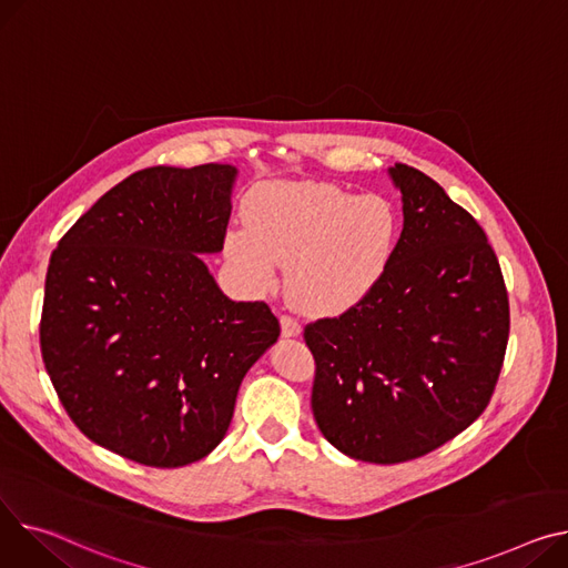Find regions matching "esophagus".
Segmentation results:
<instances>
[{
	"mask_svg": "<svg viewBox=\"0 0 568 568\" xmlns=\"http://www.w3.org/2000/svg\"><path fill=\"white\" fill-rule=\"evenodd\" d=\"M281 333H283L285 337H294V335H298V333H301V324H298V320H294L292 315H283V317H281Z\"/></svg>",
	"mask_w": 568,
	"mask_h": 568,
	"instance_id": "34e87169",
	"label": "esophagus"
}]
</instances>
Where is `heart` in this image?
<instances>
[{
    "instance_id": "1",
    "label": "heart",
    "mask_w": 568,
    "mask_h": 568,
    "mask_svg": "<svg viewBox=\"0 0 568 568\" xmlns=\"http://www.w3.org/2000/svg\"><path fill=\"white\" fill-rule=\"evenodd\" d=\"M248 225L225 237V251L260 285L290 267V292L311 313H339L382 281L399 237L395 205L335 184H270L246 203Z\"/></svg>"
}]
</instances>
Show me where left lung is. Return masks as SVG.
<instances>
[{
  "mask_svg": "<svg viewBox=\"0 0 568 568\" xmlns=\"http://www.w3.org/2000/svg\"><path fill=\"white\" fill-rule=\"evenodd\" d=\"M404 229L358 304L304 328L324 438L369 464H402L470 427L494 397L509 339L496 251L423 171L395 164Z\"/></svg>",
  "mask_w": 568,
  "mask_h": 568,
  "instance_id": "1",
  "label": "left lung"
}]
</instances>
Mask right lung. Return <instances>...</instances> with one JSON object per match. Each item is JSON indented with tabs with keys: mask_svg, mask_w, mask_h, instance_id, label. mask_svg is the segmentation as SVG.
Here are the masks:
<instances>
[{
	"mask_svg": "<svg viewBox=\"0 0 568 568\" xmlns=\"http://www.w3.org/2000/svg\"><path fill=\"white\" fill-rule=\"evenodd\" d=\"M235 173L136 171L50 257L38 328L50 382L78 429L130 462L207 457L244 374L281 335L264 301H231L199 255L223 248Z\"/></svg>",
	"mask_w": 568,
	"mask_h": 568,
	"instance_id": "obj_1",
	"label": "right lung"
}]
</instances>
